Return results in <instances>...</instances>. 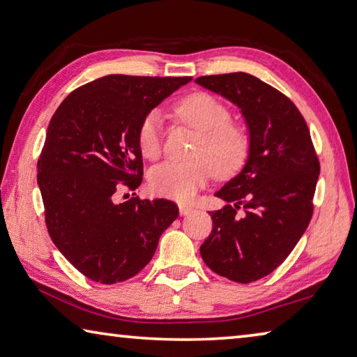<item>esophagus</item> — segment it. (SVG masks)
<instances>
[{
	"label": "esophagus",
	"instance_id": "1",
	"mask_svg": "<svg viewBox=\"0 0 357 357\" xmlns=\"http://www.w3.org/2000/svg\"><path fill=\"white\" fill-rule=\"evenodd\" d=\"M193 211L192 206H189V204H179V214L181 215H189Z\"/></svg>",
	"mask_w": 357,
	"mask_h": 357
}]
</instances>
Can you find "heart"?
<instances>
[{
    "instance_id": "1",
    "label": "heart",
    "mask_w": 357,
    "mask_h": 357,
    "mask_svg": "<svg viewBox=\"0 0 357 357\" xmlns=\"http://www.w3.org/2000/svg\"><path fill=\"white\" fill-rule=\"evenodd\" d=\"M176 114L185 124L200 132L193 149L195 159L165 162L149 174L154 193L189 202L215 173L229 178L245 167L250 155V134L231 123L233 114L220 99L209 93H193L176 105ZM137 143L143 157L154 160L162 153V118L149 112L137 129Z\"/></svg>"
}]
</instances>
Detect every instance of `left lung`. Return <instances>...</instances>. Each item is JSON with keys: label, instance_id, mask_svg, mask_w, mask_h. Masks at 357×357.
<instances>
[{"label": "left lung", "instance_id": "8db88e82", "mask_svg": "<svg viewBox=\"0 0 357 357\" xmlns=\"http://www.w3.org/2000/svg\"><path fill=\"white\" fill-rule=\"evenodd\" d=\"M195 82L234 102L250 130L244 170L215 193L227 206L209 213L213 231L200 247L202 258L229 280L255 282L285 261L309 227L317 151L298 107L271 84L245 72Z\"/></svg>", "mask_w": 357, "mask_h": 357}]
</instances>
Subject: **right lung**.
I'll list each match as a JSON object with an SVG mask.
<instances>
[{
    "mask_svg": "<svg viewBox=\"0 0 357 357\" xmlns=\"http://www.w3.org/2000/svg\"><path fill=\"white\" fill-rule=\"evenodd\" d=\"M190 77L112 74L77 88L56 108L38 160V184L53 244L94 282L137 275L179 214L170 200L116 203L143 181L140 121Z\"/></svg>",
    "mask_w": 357,
    "mask_h": 357,
    "instance_id": "obj_1",
    "label": "right lung"
}]
</instances>
